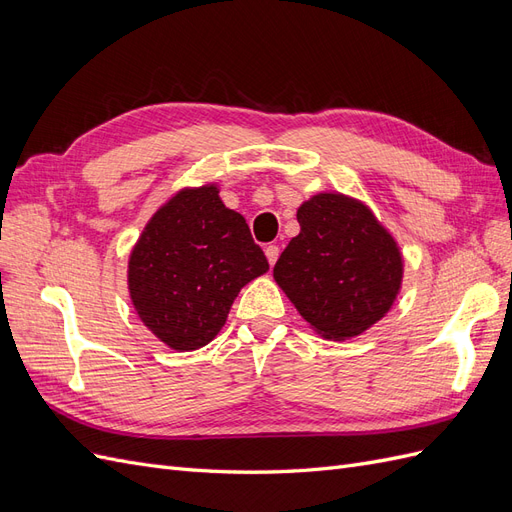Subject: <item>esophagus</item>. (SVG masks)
Here are the masks:
<instances>
[{
	"mask_svg": "<svg viewBox=\"0 0 512 512\" xmlns=\"http://www.w3.org/2000/svg\"><path fill=\"white\" fill-rule=\"evenodd\" d=\"M265 254H267L269 265H275L277 258H280V247H277V245H267L265 247Z\"/></svg>",
	"mask_w": 512,
	"mask_h": 512,
	"instance_id": "1",
	"label": "esophagus"
}]
</instances>
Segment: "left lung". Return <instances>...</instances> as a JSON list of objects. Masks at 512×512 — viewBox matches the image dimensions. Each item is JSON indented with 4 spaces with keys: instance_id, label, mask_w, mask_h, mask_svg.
<instances>
[{
    "instance_id": "8db88e82",
    "label": "left lung",
    "mask_w": 512,
    "mask_h": 512,
    "mask_svg": "<svg viewBox=\"0 0 512 512\" xmlns=\"http://www.w3.org/2000/svg\"><path fill=\"white\" fill-rule=\"evenodd\" d=\"M297 220L301 232L277 258L275 282L324 337L361 335L399 292L397 243L363 203L342 194L309 198Z\"/></svg>"
}]
</instances>
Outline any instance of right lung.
Wrapping results in <instances>:
<instances>
[{
	"instance_id": "obj_1",
	"label": "right lung",
	"mask_w": 512,
	"mask_h": 512,
	"mask_svg": "<svg viewBox=\"0 0 512 512\" xmlns=\"http://www.w3.org/2000/svg\"><path fill=\"white\" fill-rule=\"evenodd\" d=\"M218 194L215 185L175 194L149 220L130 256L136 314L181 352L207 346L239 290L269 271L245 218Z\"/></svg>"
}]
</instances>
